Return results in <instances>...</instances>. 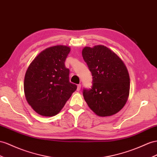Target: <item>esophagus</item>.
<instances>
[{
	"label": "esophagus",
	"mask_w": 157,
	"mask_h": 157,
	"mask_svg": "<svg viewBox=\"0 0 157 157\" xmlns=\"http://www.w3.org/2000/svg\"><path fill=\"white\" fill-rule=\"evenodd\" d=\"M80 90H81V84H78L77 86V90L79 91Z\"/></svg>",
	"instance_id": "34e87169"
}]
</instances>
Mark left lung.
<instances>
[{
	"label": "left lung",
	"mask_w": 157,
	"mask_h": 157,
	"mask_svg": "<svg viewBox=\"0 0 157 157\" xmlns=\"http://www.w3.org/2000/svg\"><path fill=\"white\" fill-rule=\"evenodd\" d=\"M82 56L92 75V86L84 88L88 106L101 117L111 116L122 109L129 94L130 79L119 56L106 46L85 47Z\"/></svg>",
	"instance_id": "left-lung-1"
}]
</instances>
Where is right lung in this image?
I'll return each instance as SVG.
<instances>
[{
	"instance_id": "add662e5",
	"label": "right lung",
	"mask_w": 157,
	"mask_h": 157,
	"mask_svg": "<svg viewBox=\"0 0 157 157\" xmlns=\"http://www.w3.org/2000/svg\"><path fill=\"white\" fill-rule=\"evenodd\" d=\"M70 48L55 46L42 51L26 72L24 90L28 103L37 113L46 117L60 111L77 89L70 82L65 61Z\"/></svg>"
}]
</instances>
